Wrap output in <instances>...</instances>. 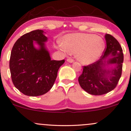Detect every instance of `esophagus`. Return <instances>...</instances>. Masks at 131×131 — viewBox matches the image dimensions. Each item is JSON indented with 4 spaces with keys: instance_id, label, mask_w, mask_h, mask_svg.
<instances>
[{
    "instance_id": "1",
    "label": "esophagus",
    "mask_w": 131,
    "mask_h": 131,
    "mask_svg": "<svg viewBox=\"0 0 131 131\" xmlns=\"http://www.w3.org/2000/svg\"><path fill=\"white\" fill-rule=\"evenodd\" d=\"M67 62H70V63H72V62H74V60L72 59V58H68V59L67 60Z\"/></svg>"
}]
</instances>
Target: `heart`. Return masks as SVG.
<instances>
[{
    "instance_id": "heart-1",
    "label": "heart",
    "mask_w": 131,
    "mask_h": 131,
    "mask_svg": "<svg viewBox=\"0 0 131 131\" xmlns=\"http://www.w3.org/2000/svg\"><path fill=\"white\" fill-rule=\"evenodd\" d=\"M58 48L66 53L76 52L77 58L84 64H92L100 57L105 50L102 38L90 34H73L64 38V43L60 42Z\"/></svg>"
}]
</instances>
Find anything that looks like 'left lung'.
<instances>
[{
  "label": "left lung",
  "mask_w": 131,
  "mask_h": 131,
  "mask_svg": "<svg viewBox=\"0 0 131 131\" xmlns=\"http://www.w3.org/2000/svg\"><path fill=\"white\" fill-rule=\"evenodd\" d=\"M106 47L100 59L83 67L79 82L83 90L92 95H102L116 88L122 75L124 54L120 43L110 34L105 36ZM114 65L106 69V65Z\"/></svg>",
  "instance_id": "1"
}]
</instances>
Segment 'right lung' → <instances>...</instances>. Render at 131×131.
I'll return each mask as SVG.
<instances>
[{"mask_svg": "<svg viewBox=\"0 0 131 131\" xmlns=\"http://www.w3.org/2000/svg\"><path fill=\"white\" fill-rule=\"evenodd\" d=\"M42 30H35L16 41L10 54L9 67L14 86L25 95L38 96L52 88L59 68L65 60H51ZM35 41L38 49L33 45Z\"/></svg>", "mask_w": 131, "mask_h": 131, "instance_id": "1", "label": "right lung"}]
</instances>
